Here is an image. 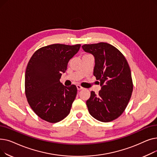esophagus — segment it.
<instances>
[{
  "mask_svg": "<svg viewBox=\"0 0 157 157\" xmlns=\"http://www.w3.org/2000/svg\"><path fill=\"white\" fill-rule=\"evenodd\" d=\"M76 86H77V88H78V90H83V87H82V86H80V85H78Z\"/></svg>",
  "mask_w": 157,
  "mask_h": 157,
  "instance_id": "obj_1",
  "label": "esophagus"
}]
</instances>
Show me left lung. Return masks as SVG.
Wrapping results in <instances>:
<instances>
[{"label":"left lung","instance_id":"1","mask_svg":"<svg viewBox=\"0 0 157 157\" xmlns=\"http://www.w3.org/2000/svg\"><path fill=\"white\" fill-rule=\"evenodd\" d=\"M82 48L94 56V75L102 86L97 95L91 92L86 102L88 111L98 121H111L125 111L133 91L128 63L117 48L107 43L85 44Z\"/></svg>","mask_w":157,"mask_h":157}]
</instances>
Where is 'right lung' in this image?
Listing matches in <instances>:
<instances>
[{"instance_id":"add662e5","label":"right lung","mask_w":157,"mask_h":157,"mask_svg":"<svg viewBox=\"0 0 157 157\" xmlns=\"http://www.w3.org/2000/svg\"><path fill=\"white\" fill-rule=\"evenodd\" d=\"M80 46L53 44L39 48L30 58L25 77V95L30 108L41 119L56 123L69 114L77 88L74 85L63 86L60 79Z\"/></svg>"}]
</instances>
